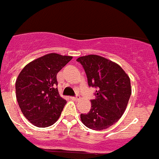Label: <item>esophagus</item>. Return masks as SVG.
<instances>
[{"label": "esophagus", "mask_w": 159, "mask_h": 159, "mask_svg": "<svg viewBox=\"0 0 159 159\" xmlns=\"http://www.w3.org/2000/svg\"><path fill=\"white\" fill-rule=\"evenodd\" d=\"M71 100L73 101H79L80 100V98H78V97H71Z\"/></svg>", "instance_id": "obj_1"}]
</instances>
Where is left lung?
<instances>
[{
    "mask_svg": "<svg viewBox=\"0 0 159 159\" xmlns=\"http://www.w3.org/2000/svg\"><path fill=\"white\" fill-rule=\"evenodd\" d=\"M77 61L84 69L89 86L97 89L91 110L81 114V121L90 129H106L125 112L132 94L129 76L119 64L99 55L82 56Z\"/></svg>",
    "mask_w": 159,
    "mask_h": 159,
    "instance_id": "left-lung-1",
    "label": "left lung"
}]
</instances>
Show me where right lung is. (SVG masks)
I'll return each instance as SVG.
<instances>
[{
  "mask_svg": "<svg viewBox=\"0 0 159 159\" xmlns=\"http://www.w3.org/2000/svg\"><path fill=\"white\" fill-rule=\"evenodd\" d=\"M72 57L48 53L27 64L18 75L17 101L23 115L34 126L47 128L60 117L66 101L59 95L57 74Z\"/></svg>",
  "mask_w": 159,
  "mask_h": 159,
  "instance_id": "right-lung-1",
  "label": "right lung"
}]
</instances>
